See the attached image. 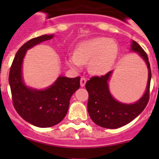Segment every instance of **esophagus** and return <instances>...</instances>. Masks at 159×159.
<instances>
[{
    "label": "esophagus",
    "instance_id": "1",
    "mask_svg": "<svg viewBox=\"0 0 159 159\" xmlns=\"http://www.w3.org/2000/svg\"><path fill=\"white\" fill-rule=\"evenodd\" d=\"M86 81H87V79H86L84 77H82V78H81V81H80V82H81V87H84V85H85V83Z\"/></svg>",
    "mask_w": 159,
    "mask_h": 159
}]
</instances>
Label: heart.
Instances as JSON below:
<instances>
[{
	"instance_id": "heart-1",
	"label": "heart",
	"mask_w": 159,
	"mask_h": 159,
	"mask_svg": "<svg viewBox=\"0 0 159 159\" xmlns=\"http://www.w3.org/2000/svg\"><path fill=\"white\" fill-rule=\"evenodd\" d=\"M118 45L108 38H94L80 43L75 54L67 59L72 68H78L81 64L89 62V69L94 75H105L113 66L118 56Z\"/></svg>"
}]
</instances>
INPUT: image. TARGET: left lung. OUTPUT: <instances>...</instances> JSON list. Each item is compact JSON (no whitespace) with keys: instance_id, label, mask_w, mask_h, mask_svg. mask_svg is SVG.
I'll use <instances>...</instances> for the list:
<instances>
[{"instance_id":"obj_1","label":"left lung","mask_w":159,"mask_h":159,"mask_svg":"<svg viewBox=\"0 0 159 159\" xmlns=\"http://www.w3.org/2000/svg\"><path fill=\"white\" fill-rule=\"evenodd\" d=\"M131 51L137 52L143 58L148 70L145 92L135 103H121L112 97L108 83L112 70L101 77H92L85 84L89 92L88 111L91 120L102 128L115 129L129 124L143 111L148 102L152 72L148 55L134 41L131 44Z\"/></svg>"}]
</instances>
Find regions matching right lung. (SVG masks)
Wrapping results in <instances>:
<instances>
[{"instance_id": "add662e5", "label": "right lung", "mask_w": 159, "mask_h": 159, "mask_svg": "<svg viewBox=\"0 0 159 159\" xmlns=\"http://www.w3.org/2000/svg\"><path fill=\"white\" fill-rule=\"evenodd\" d=\"M54 35L32 38L19 48L9 73L13 105L20 117L33 125L48 128L58 124L68 112L72 94L80 88V77L60 76L44 90L27 87L22 78V63L26 51L36 44L50 40Z\"/></svg>"}]
</instances>
